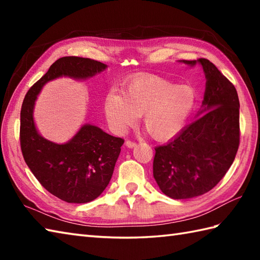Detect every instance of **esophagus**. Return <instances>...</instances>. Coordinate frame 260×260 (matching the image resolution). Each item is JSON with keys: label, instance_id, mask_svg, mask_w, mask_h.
I'll use <instances>...</instances> for the list:
<instances>
[{"label": "esophagus", "instance_id": "obj_1", "mask_svg": "<svg viewBox=\"0 0 260 260\" xmlns=\"http://www.w3.org/2000/svg\"><path fill=\"white\" fill-rule=\"evenodd\" d=\"M125 144H126L127 147H129V148H133V147L136 146V143L133 142V141H129V140H127V141L125 142Z\"/></svg>", "mask_w": 260, "mask_h": 260}]
</instances>
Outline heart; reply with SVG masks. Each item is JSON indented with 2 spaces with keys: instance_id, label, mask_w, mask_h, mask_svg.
<instances>
[{
  "instance_id": "b5f03b06",
  "label": "heart",
  "mask_w": 260,
  "mask_h": 260,
  "mask_svg": "<svg viewBox=\"0 0 260 260\" xmlns=\"http://www.w3.org/2000/svg\"><path fill=\"white\" fill-rule=\"evenodd\" d=\"M196 103L192 86L143 75L127 81L124 92L110 91L105 99V113L110 126L119 133L143 115V126L150 136L167 141L183 129Z\"/></svg>"
}]
</instances>
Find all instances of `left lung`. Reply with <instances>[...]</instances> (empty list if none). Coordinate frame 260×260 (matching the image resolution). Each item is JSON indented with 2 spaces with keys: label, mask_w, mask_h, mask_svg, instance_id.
Returning <instances> with one entry per match:
<instances>
[{
  "label": "left lung",
  "mask_w": 260,
  "mask_h": 260,
  "mask_svg": "<svg viewBox=\"0 0 260 260\" xmlns=\"http://www.w3.org/2000/svg\"><path fill=\"white\" fill-rule=\"evenodd\" d=\"M201 63L207 84L201 116L168 144L155 147L153 175L172 199H190L212 190L228 172L240 143L239 98L235 86L208 59Z\"/></svg>",
  "instance_id": "8db88e82"
}]
</instances>
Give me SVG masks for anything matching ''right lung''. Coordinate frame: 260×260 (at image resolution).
<instances>
[{
	"label": "right lung",
	"instance_id": "1",
	"mask_svg": "<svg viewBox=\"0 0 260 260\" xmlns=\"http://www.w3.org/2000/svg\"><path fill=\"white\" fill-rule=\"evenodd\" d=\"M96 60L62 57L33 85L21 107L20 144L22 155L33 175L54 197L68 203L95 200L106 189L124 140L86 124L66 144H56L39 135L33 107L42 86L58 77L86 79L106 69Z\"/></svg>",
	"mask_w": 260,
	"mask_h": 260
}]
</instances>
